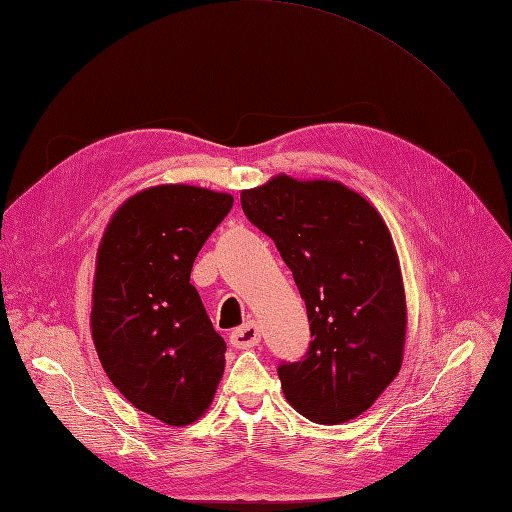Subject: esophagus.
Instances as JSON below:
<instances>
[{
  "label": "esophagus",
  "instance_id": "1",
  "mask_svg": "<svg viewBox=\"0 0 512 512\" xmlns=\"http://www.w3.org/2000/svg\"><path fill=\"white\" fill-rule=\"evenodd\" d=\"M258 342H260V327H258V322H254V320H250V322H245L243 327H239L237 331H232V335H230V344L235 346V348H254V346H258Z\"/></svg>",
  "mask_w": 512,
  "mask_h": 512
}]
</instances>
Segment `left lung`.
Wrapping results in <instances>:
<instances>
[{
    "mask_svg": "<svg viewBox=\"0 0 512 512\" xmlns=\"http://www.w3.org/2000/svg\"><path fill=\"white\" fill-rule=\"evenodd\" d=\"M241 207L307 307L305 359L277 367L288 404L320 425L356 418L395 380L406 346L404 277L382 215L344 183L284 173L241 190Z\"/></svg>",
    "mask_w": 512,
    "mask_h": 512,
    "instance_id": "left-lung-1",
    "label": "left lung"
}]
</instances>
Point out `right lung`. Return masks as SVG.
<instances>
[{"label": "right lung", "instance_id": "right-lung-1", "mask_svg": "<svg viewBox=\"0 0 512 512\" xmlns=\"http://www.w3.org/2000/svg\"><path fill=\"white\" fill-rule=\"evenodd\" d=\"M232 196L185 183L136 192L106 224L91 290V337L115 389L158 421L203 416L224 376L215 333L190 273Z\"/></svg>", "mask_w": 512, "mask_h": 512}]
</instances>
